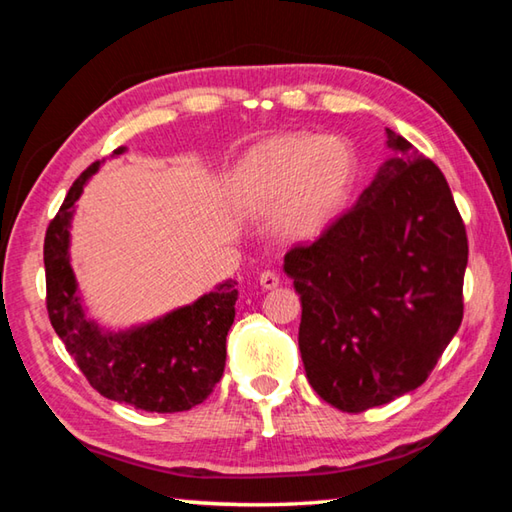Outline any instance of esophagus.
<instances>
[{"label": "esophagus", "mask_w": 512, "mask_h": 512, "mask_svg": "<svg viewBox=\"0 0 512 512\" xmlns=\"http://www.w3.org/2000/svg\"><path fill=\"white\" fill-rule=\"evenodd\" d=\"M277 284H280V275H277V273L264 271L262 275H259V286H262V288H275Z\"/></svg>", "instance_id": "esophagus-1"}]
</instances>
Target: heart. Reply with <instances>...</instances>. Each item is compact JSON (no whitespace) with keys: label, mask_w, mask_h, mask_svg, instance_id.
Instances as JSON below:
<instances>
[{"label":"heart","mask_w":512,"mask_h":512,"mask_svg":"<svg viewBox=\"0 0 512 512\" xmlns=\"http://www.w3.org/2000/svg\"><path fill=\"white\" fill-rule=\"evenodd\" d=\"M356 167L345 138L288 132L241 156L228 174L226 197L241 217L273 215V228L284 239H309L347 201Z\"/></svg>","instance_id":"obj_1"}]
</instances>
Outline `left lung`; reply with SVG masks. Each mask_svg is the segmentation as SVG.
I'll return each mask as SVG.
<instances>
[{
    "instance_id": "8db88e82",
    "label": "left lung",
    "mask_w": 512,
    "mask_h": 512,
    "mask_svg": "<svg viewBox=\"0 0 512 512\" xmlns=\"http://www.w3.org/2000/svg\"><path fill=\"white\" fill-rule=\"evenodd\" d=\"M385 134L392 159L356 206L284 257L302 300L306 378L342 412L421 387L463 318L468 237L450 185L410 141Z\"/></svg>"
}]
</instances>
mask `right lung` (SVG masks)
<instances>
[{
	"label": "right lung",
	"mask_w": 512,
	"mask_h": 512,
	"mask_svg": "<svg viewBox=\"0 0 512 512\" xmlns=\"http://www.w3.org/2000/svg\"><path fill=\"white\" fill-rule=\"evenodd\" d=\"M125 152L127 147H118L111 156ZM102 163L96 161L78 176L46 230L49 320L89 385L109 401L159 414L192 410L206 401L224 374L237 282H221L192 304L127 329H107L89 318L71 266V221L76 201Z\"/></svg>",
	"instance_id": "add662e5"
}]
</instances>
